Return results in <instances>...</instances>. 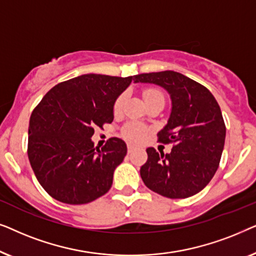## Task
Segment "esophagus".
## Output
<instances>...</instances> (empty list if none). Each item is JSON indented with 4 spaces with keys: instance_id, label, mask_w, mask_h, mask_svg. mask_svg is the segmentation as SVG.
<instances>
[{
    "instance_id": "1",
    "label": "esophagus",
    "mask_w": 256,
    "mask_h": 256,
    "mask_svg": "<svg viewBox=\"0 0 256 256\" xmlns=\"http://www.w3.org/2000/svg\"><path fill=\"white\" fill-rule=\"evenodd\" d=\"M127 148H128V152H129V154L132 152H134V150H135V146H132V144H128Z\"/></svg>"
}]
</instances>
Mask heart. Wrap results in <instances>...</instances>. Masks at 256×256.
Here are the masks:
<instances>
[{
  "mask_svg": "<svg viewBox=\"0 0 256 256\" xmlns=\"http://www.w3.org/2000/svg\"><path fill=\"white\" fill-rule=\"evenodd\" d=\"M162 93L157 90H146L143 92V98H144L146 104L150 102V101L156 99V98H162ZM124 96H120L115 101L114 104V114H118L122 110V106H124ZM122 134H124V138L128 140L130 142H140L144 138V136L146 134V127H143L142 124H135V122H129L122 129Z\"/></svg>",
  "mask_w": 256,
  "mask_h": 256,
  "instance_id": "heart-1",
  "label": "heart"
}]
</instances>
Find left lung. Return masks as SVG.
Wrapping results in <instances>:
<instances>
[{
  "instance_id": "left-lung-1",
  "label": "left lung",
  "mask_w": 256,
  "mask_h": 256,
  "mask_svg": "<svg viewBox=\"0 0 256 256\" xmlns=\"http://www.w3.org/2000/svg\"><path fill=\"white\" fill-rule=\"evenodd\" d=\"M135 82L163 87L171 99L168 124L158 141L174 143L170 154L146 149L141 166L146 188L166 198L191 197L210 183L219 166L226 138L222 110L212 93L200 84L174 71L142 73Z\"/></svg>"
}]
</instances>
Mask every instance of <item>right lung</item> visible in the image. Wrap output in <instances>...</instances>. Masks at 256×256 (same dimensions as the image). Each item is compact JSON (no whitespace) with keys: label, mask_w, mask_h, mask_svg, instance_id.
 Masks as SVG:
<instances>
[{"label":"right lung","mask_w":256,"mask_h":256,"mask_svg":"<svg viewBox=\"0 0 256 256\" xmlns=\"http://www.w3.org/2000/svg\"><path fill=\"white\" fill-rule=\"evenodd\" d=\"M132 76L82 74L56 85L34 108L29 122L28 156L45 191L65 204H87L107 194L127 155L121 138L102 148L94 128L114 118V104Z\"/></svg>","instance_id":"right-lung-1"}]
</instances>
